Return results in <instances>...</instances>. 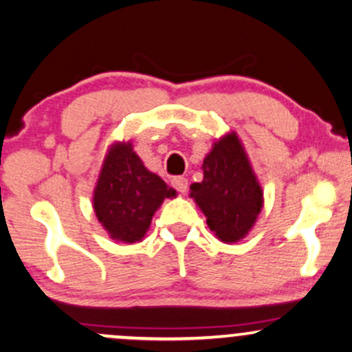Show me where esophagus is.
Returning a JSON list of instances; mask_svg holds the SVG:
<instances>
[{"label": "esophagus", "mask_w": 352, "mask_h": 352, "mask_svg": "<svg viewBox=\"0 0 352 352\" xmlns=\"http://www.w3.org/2000/svg\"><path fill=\"white\" fill-rule=\"evenodd\" d=\"M172 185L179 190L180 193H185L188 190V180L185 179V177H175V179L172 180Z\"/></svg>", "instance_id": "obj_1"}]
</instances>
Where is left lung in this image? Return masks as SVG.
Here are the masks:
<instances>
[{
  "instance_id": "1",
  "label": "left lung",
  "mask_w": 352,
  "mask_h": 352,
  "mask_svg": "<svg viewBox=\"0 0 352 352\" xmlns=\"http://www.w3.org/2000/svg\"><path fill=\"white\" fill-rule=\"evenodd\" d=\"M204 180L190 185V197L223 243L248 235L263 208V190L236 132L213 142L204 159Z\"/></svg>"
}]
</instances>
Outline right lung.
Listing matches in <instances>:
<instances>
[{"instance_id":"add662e5","label":"right lung","mask_w":352,"mask_h":352,"mask_svg":"<svg viewBox=\"0 0 352 352\" xmlns=\"http://www.w3.org/2000/svg\"><path fill=\"white\" fill-rule=\"evenodd\" d=\"M177 192L145 167L131 140L109 147L94 188L98 220L116 241H142L153 213Z\"/></svg>"}]
</instances>
